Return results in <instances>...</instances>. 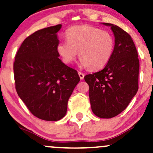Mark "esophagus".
Returning a JSON list of instances; mask_svg holds the SVG:
<instances>
[{
    "label": "esophagus",
    "mask_w": 153,
    "mask_h": 153,
    "mask_svg": "<svg viewBox=\"0 0 153 153\" xmlns=\"http://www.w3.org/2000/svg\"><path fill=\"white\" fill-rule=\"evenodd\" d=\"M78 75H79V77H80V80H83V79H84L85 75L83 74L82 73H81V72H78Z\"/></svg>",
    "instance_id": "1"
}]
</instances>
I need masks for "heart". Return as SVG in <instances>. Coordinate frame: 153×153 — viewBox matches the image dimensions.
<instances>
[{
  "label": "heart",
  "mask_w": 153,
  "mask_h": 153,
  "mask_svg": "<svg viewBox=\"0 0 153 153\" xmlns=\"http://www.w3.org/2000/svg\"><path fill=\"white\" fill-rule=\"evenodd\" d=\"M65 36L67 41L58 44L57 51L66 64L74 61L78 51L81 64L91 71L102 68L111 59L114 39L108 31L90 25H80L69 28Z\"/></svg>",
  "instance_id": "b5f03b06"
}]
</instances>
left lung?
<instances>
[{"mask_svg":"<svg viewBox=\"0 0 153 153\" xmlns=\"http://www.w3.org/2000/svg\"><path fill=\"white\" fill-rule=\"evenodd\" d=\"M111 27L115 45L111 59L102 70L85 76L89 85L92 111L97 117L110 119L122 112L138 89L139 60L131 36L119 27Z\"/></svg>","mask_w":153,"mask_h":153,"instance_id":"left-lung-1","label":"left lung"}]
</instances>
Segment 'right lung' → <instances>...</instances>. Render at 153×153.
<instances>
[{
  "instance_id": "right-lung-1",
  "label": "right lung",
  "mask_w": 153,
  "mask_h": 153,
  "mask_svg": "<svg viewBox=\"0 0 153 153\" xmlns=\"http://www.w3.org/2000/svg\"><path fill=\"white\" fill-rule=\"evenodd\" d=\"M61 26L49 27L27 36L13 64L17 94L32 114L44 121L65 117L69 97L80 81L77 71L59 58L56 33Z\"/></svg>"
}]
</instances>
